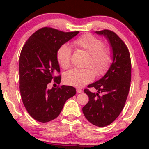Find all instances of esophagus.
Returning a JSON list of instances; mask_svg holds the SVG:
<instances>
[{
	"mask_svg": "<svg viewBox=\"0 0 149 149\" xmlns=\"http://www.w3.org/2000/svg\"><path fill=\"white\" fill-rule=\"evenodd\" d=\"M82 91H82L81 88H76V92H77L78 94H79V93H81Z\"/></svg>",
	"mask_w": 149,
	"mask_h": 149,
	"instance_id": "34e87169",
	"label": "esophagus"
}]
</instances>
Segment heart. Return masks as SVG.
I'll return each mask as SVG.
<instances>
[{
	"label": "heart",
	"instance_id": "1",
	"mask_svg": "<svg viewBox=\"0 0 149 149\" xmlns=\"http://www.w3.org/2000/svg\"><path fill=\"white\" fill-rule=\"evenodd\" d=\"M73 46L89 54L86 66L94 67L98 76L104 74L112 63V55L108 48L103 47L102 40L91 34H84L73 42ZM57 61L62 68L70 66L71 49L68 45H63L57 51ZM92 67V68H93ZM91 67L84 69L73 68L63 75L64 82L68 85L82 86L93 80L95 72Z\"/></svg>",
	"mask_w": 149,
	"mask_h": 149
}]
</instances>
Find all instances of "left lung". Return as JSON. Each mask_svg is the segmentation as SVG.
Wrapping results in <instances>:
<instances>
[{
  "mask_svg": "<svg viewBox=\"0 0 149 149\" xmlns=\"http://www.w3.org/2000/svg\"><path fill=\"white\" fill-rule=\"evenodd\" d=\"M109 41L112 50V63L104 76L88 86L97 93L84 89L88 102L82 110L87 120L98 127L111 124L119 116L125 104L131 81V61L128 49L123 40L108 29L96 31ZM102 93V96L98 94Z\"/></svg>",
  "mask_w": 149,
  "mask_h": 149,
  "instance_id": "obj_1",
  "label": "left lung"
}]
</instances>
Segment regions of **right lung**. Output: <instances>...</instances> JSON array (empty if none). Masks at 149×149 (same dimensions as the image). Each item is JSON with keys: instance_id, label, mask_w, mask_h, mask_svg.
I'll list each match as a JSON object with an SVG mask.
<instances>
[{"instance_id": "add662e5", "label": "right lung", "mask_w": 149, "mask_h": 149, "mask_svg": "<svg viewBox=\"0 0 149 149\" xmlns=\"http://www.w3.org/2000/svg\"><path fill=\"white\" fill-rule=\"evenodd\" d=\"M79 31L64 32L50 27L37 30L30 36L19 57V89L22 102L31 118L41 123L55 119L66 100L76 94L70 86L63 85L51 89V81L59 84L60 66L57 51Z\"/></svg>"}]
</instances>
